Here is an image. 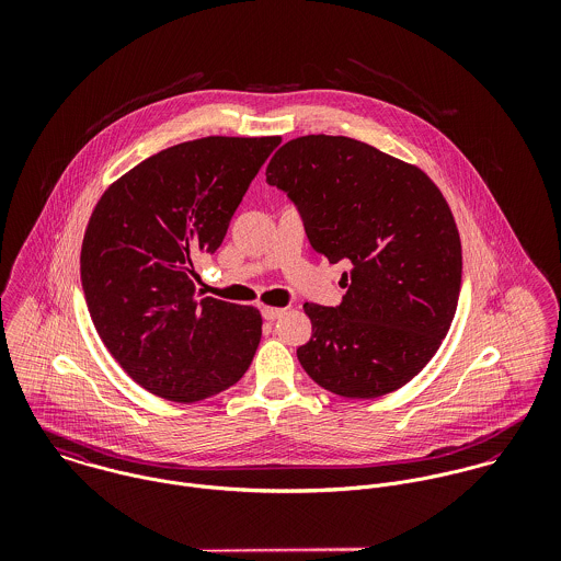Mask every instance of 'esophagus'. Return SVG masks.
I'll return each mask as SVG.
<instances>
[{
	"mask_svg": "<svg viewBox=\"0 0 561 561\" xmlns=\"http://www.w3.org/2000/svg\"><path fill=\"white\" fill-rule=\"evenodd\" d=\"M285 313V309H276V307H263L261 316L267 321L278 320Z\"/></svg>",
	"mask_w": 561,
	"mask_h": 561,
	"instance_id": "34e87169",
	"label": "esophagus"
}]
</instances>
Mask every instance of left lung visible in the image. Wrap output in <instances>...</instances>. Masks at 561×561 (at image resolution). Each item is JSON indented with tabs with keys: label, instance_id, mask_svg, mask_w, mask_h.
I'll return each instance as SVG.
<instances>
[{
	"label": "left lung",
	"instance_id": "left-lung-1",
	"mask_svg": "<svg viewBox=\"0 0 561 561\" xmlns=\"http://www.w3.org/2000/svg\"><path fill=\"white\" fill-rule=\"evenodd\" d=\"M265 181L296 205L318 254L352 265L339 307L305 305L313 334L300 365L341 398L398 391L436 354L458 307L462 248L440 190L416 165L323 134L283 145Z\"/></svg>",
	"mask_w": 561,
	"mask_h": 561
}]
</instances>
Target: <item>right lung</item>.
<instances>
[{
    "label": "right lung",
    "mask_w": 561,
    "mask_h": 561,
    "mask_svg": "<svg viewBox=\"0 0 561 561\" xmlns=\"http://www.w3.org/2000/svg\"><path fill=\"white\" fill-rule=\"evenodd\" d=\"M270 138L209 136L163 149L96 203L81 243L92 323L118 365L163 400L233 387L261 341L252 307L203 298L194 256L214 254L270 153Z\"/></svg>",
    "instance_id": "obj_1"
}]
</instances>
